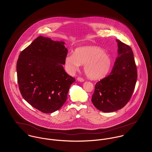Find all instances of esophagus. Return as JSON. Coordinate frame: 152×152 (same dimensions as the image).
<instances>
[{
	"label": "esophagus",
	"instance_id": "obj_1",
	"mask_svg": "<svg viewBox=\"0 0 152 152\" xmlns=\"http://www.w3.org/2000/svg\"><path fill=\"white\" fill-rule=\"evenodd\" d=\"M77 80H78V81H80V82H84V80L83 78H81V77H78V78H77Z\"/></svg>",
	"mask_w": 152,
	"mask_h": 152
}]
</instances>
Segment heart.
Returning a JSON list of instances; mask_svg holds the SVG:
<instances>
[{
	"mask_svg": "<svg viewBox=\"0 0 152 152\" xmlns=\"http://www.w3.org/2000/svg\"><path fill=\"white\" fill-rule=\"evenodd\" d=\"M84 65V70L87 77L97 80L104 78L110 70L112 58L108 53L96 46H83L77 48L74 54H68L65 66L69 74L74 73Z\"/></svg>",
	"mask_w": 152,
	"mask_h": 152,
	"instance_id": "obj_1",
	"label": "heart"
}]
</instances>
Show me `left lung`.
Listing matches in <instances>:
<instances>
[{
  "mask_svg": "<svg viewBox=\"0 0 152 152\" xmlns=\"http://www.w3.org/2000/svg\"><path fill=\"white\" fill-rule=\"evenodd\" d=\"M118 56L108 77L98 82L92 96V102L104 112L116 111L124 107L134 91L137 69L130 47L119 40Z\"/></svg>",
  "mask_w": 152,
  "mask_h": 152,
  "instance_id": "8db88e82",
  "label": "left lung"
}]
</instances>
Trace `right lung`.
Wrapping results in <instances>:
<instances>
[{
    "label": "right lung",
    "mask_w": 152,
    "mask_h": 152,
    "mask_svg": "<svg viewBox=\"0 0 152 152\" xmlns=\"http://www.w3.org/2000/svg\"><path fill=\"white\" fill-rule=\"evenodd\" d=\"M63 41L40 36L24 50L17 62V75L23 98L33 107L48 113L60 108L75 78L63 65L68 50Z\"/></svg>",
    "instance_id": "add662e5"
}]
</instances>
